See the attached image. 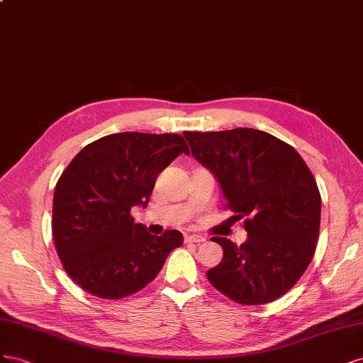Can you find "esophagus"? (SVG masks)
I'll use <instances>...</instances> for the list:
<instances>
[{
  "label": "esophagus",
  "instance_id": "esophagus-1",
  "mask_svg": "<svg viewBox=\"0 0 363 363\" xmlns=\"http://www.w3.org/2000/svg\"><path fill=\"white\" fill-rule=\"evenodd\" d=\"M205 237L202 235H196V234H190L185 235V243H203Z\"/></svg>",
  "mask_w": 363,
  "mask_h": 363
}]
</instances>
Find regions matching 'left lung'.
Masks as SVG:
<instances>
[{"instance_id":"8db88e82","label":"left lung","mask_w":363,"mask_h":363,"mask_svg":"<svg viewBox=\"0 0 363 363\" xmlns=\"http://www.w3.org/2000/svg\"><path fill=\"white\" fill-rule=\"evenodd\" d=\"M193 157L220 184L226 208L243 220L237 246L213 237L222 262L206 272L217 291L243 306L272 303L303 277L316 250L320 194L312 172L292 146L271 133L237 128L184 132Z\"/></svg>"}]
</instances>
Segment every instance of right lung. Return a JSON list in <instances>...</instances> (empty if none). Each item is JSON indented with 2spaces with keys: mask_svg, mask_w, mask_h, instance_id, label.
Listing matches in <instances>:
<instances>
[{
  "mask_svg": "<svg viewBox=\"0 0 363 363\" xmlns=\"http://www.w3.org/2000/svg\"><path fill=\"white\" fill-rule=\"evenodd\" d=\"M181 153L178 133H112L82 149L60 174L53 198V240L68 277L85 292L121 299L141 291L184 242L176 230L152 235L133 222L158 174Z\"/></svg>",
  "mask_w": 363,
  "mask_h": 363,
  "instance_id": "right-lung-1",
  "label": "right lung"
}]
</instances>
